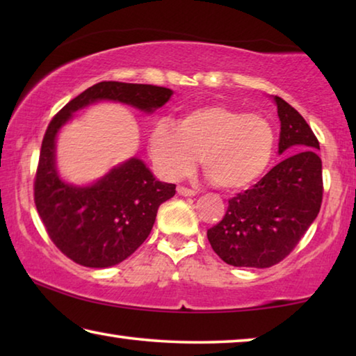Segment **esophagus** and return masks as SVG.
<instances>
[{"mask_svg":"<svg viewBox=\"0 0 356 356\" xmlns=\"http://www.w3.org/2000/svg\"><path fill=\"white\" fill-rule=\"evenodd\" d=\"M177 193L180 196H185V197H191L196 195L195 190H190V188H185V186H177Z\"/></svg>","mask_w":356,"mask_h":356,"instance_id":"esophagus-1","label":"esophagus"}]
</instances>
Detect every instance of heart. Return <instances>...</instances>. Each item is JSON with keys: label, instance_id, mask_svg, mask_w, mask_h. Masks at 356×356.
Listing matches in <instances>:
<instances>
[{"label": "heart", "instance_id": "obj_1", "mask_svg": "<svg viewBox=\"0 0 356 356\" xmlns=\"http://www.w3.org/2000/svg\"><path fill=\"white\" fill-rule=\"evenodd\" d=\"M273 147L275 131L267 119L222 104L186 110L176 129L161 120L149 138L150 155L166 177L191 172L201 155L206 172L229 191L254 184L267 171Z\"/></svg>", "mask_w": 356, "mask_h": 356}]
</instances>
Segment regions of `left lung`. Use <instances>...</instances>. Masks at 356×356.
<instances>
[{"label": "left lung", "mask_w": 356, "mask_h": 356, "mask_svg": "<svg viewBox=\"0 0 356 356\" xmlns=\"http://www.w3.org/2000/svg\"><path fill=\"white\" fill-rule=\"evenodd\" d=\"M281 122L282 159L252 188L229 201L227 212L207 231L213 251L234 267L267 268L281 262L317 218L322 204L318 141L303 116L273 95Z\"/></svg>", "instance_id": "8db88e82"}]
</instances>
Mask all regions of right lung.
<instances>
[{
  "label": "right lung",
  "mask_w": 356,
  "mask_h": 356,
  "mask_svg": "<svg viewBox=\"0 0 356 356\" xmlns=\"http://www.w3.org/2000/svg\"><path fill=\"white\" fill-rule=\"evenodd\" d=\"M172 91L152 84L102 81L70 100L48 125L42 141L34 201L47 232L72 261L106 268L125 261L152 231L156 210L176 195V185L156 180L138 156L113 166L89 184H72L58 168L56 141L76 111L99 102L152 114Z\"/></svg>",
  "instance_id": "right-lung-1"
}]
</instances>
